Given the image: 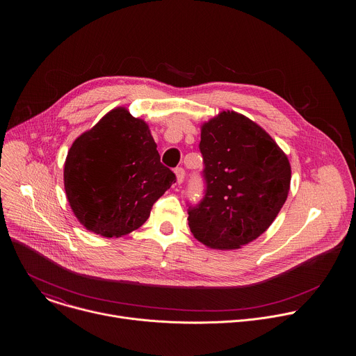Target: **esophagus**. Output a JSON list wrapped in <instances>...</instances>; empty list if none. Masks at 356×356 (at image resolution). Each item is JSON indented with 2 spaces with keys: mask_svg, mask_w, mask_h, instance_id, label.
<instances>
[{
  "mask_svg": "<svg viewBox=\"0 0 356 356\" xmlns=\"http://www.w3.org/2000/svg\"><path fill=\"white\" fill-rule=\"evenodd\" d=\"M175 175H177V182H178V184H182L184 179H185V170H184L182 167L175 168Z\"/></svg>",
  "mask_w": 356,
  "mask_h": 356,
  "instance_id": "34e87169",
  "label": "esophagus"
}]
</instances>
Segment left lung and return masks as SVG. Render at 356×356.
I'll use <instances>...</instances> for the list:
<instances>
[{
  "label": "left lung",
  "instance_id": "1",
  "mask_svg": "<svg viewBox=\"0 0 356 356\" xmlns=\"http://www.w3.org/2000/svg\"><path fill=\"white\" fill-rule=\"evenodd\" d=\"M205 191L191 205L195 238L213 250H238L263 234L286 202L291 164L254 122L223 111L202 126Z\"/></svg>",
  "mask_w": 356,
  "mask_h": 356
}]
</instances>
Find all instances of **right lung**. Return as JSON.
<instances>
[{
  "label": "right lung",
  "mask_w": 356,
  "mask_h": 356,
  "mask_svg": "<svg viewBox=\"0 0 356 356\" xmlns=\"http://www.w3.org/2000/svg\"><path fill=\"white\" fill-rule=\"evenodd\" d=\"M148 124L123 108L108 112L70 148L64 189L78 220L102 237H122L145 223L175 182L160 163Z\"/></svg>",
  "instance_id": "1"
}]
</instances>
